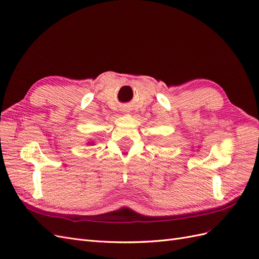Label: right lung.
Listing matches in <instances>:
<instances>
[{
  "label": "right lung",
  "instance_id": "right-lung-1",
  "mask_svg": "<svg viewBox=\"0 0 259 259\" xmlns=\"http://www.w3.org/2000/svg\"><path fill=\"white\" fill-rule=\"evenodd\" d=\"M88 145H90V146H93V145H94V142H93V140H92V142H89V143H88Z\"/></svg>",
  "mask_w": 259,
  "mask_h": 259
}]
</instances>
